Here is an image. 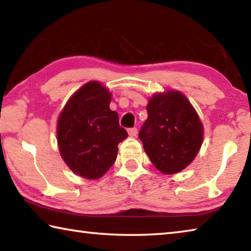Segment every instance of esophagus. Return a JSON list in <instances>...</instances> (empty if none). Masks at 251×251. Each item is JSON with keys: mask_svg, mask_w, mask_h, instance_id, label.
I'll list each match as a JSON object with an SVG mask.
<instances>
[{"mask_svg": "<svg viewBox=\"0 0 251 251\" xmlns=\"http://www.w3.org/2000/svg\"><path fill=\"white\" fill-rule=\"evenodd\" d=\"M137 134H138V130H137V128H129L128 129V135L130 136V137H136V136H137Z\"/></svg>", "mask_w": 251, "mask_h": 251, "instance_id": "34e87169", "label": "esophagus"}]
</instances>
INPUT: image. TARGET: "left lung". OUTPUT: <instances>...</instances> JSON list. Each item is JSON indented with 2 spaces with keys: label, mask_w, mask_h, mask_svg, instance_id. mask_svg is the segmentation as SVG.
I'll return each mask as SVG.
<instances>
[{
  "label": "left lung",
  "mask_w": 251,
  "mask_h": 251,
  "mask_svg": "<svg viewBox=\"0 0 251 251\" xmlns=\"http://www.w3.org/2000/svg\"><path fill=\"white\" fill-rule=\"evenodd\" d=\"M148 118L139 131L150 161L165 175H175L194 160L203 143V124L184 94L167 90L149 99Z\"/></svg>",
  "instance_id": "left-lung-1"
}]
</instances>
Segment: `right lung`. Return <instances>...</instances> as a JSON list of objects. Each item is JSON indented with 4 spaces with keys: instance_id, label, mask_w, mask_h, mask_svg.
<instances>
[{
    "instance_id": "1",
    "label": "right lung",
    "mask_w": 251,
    "mask_h": 251,
    "mask_svg": "<svg viewBox=\"0 0 251 251\" xmlns=\"http://www.w3.org/2000/svg\"><path fill=\"white\" fill-rule=\"evenodd\" d=\"M112 93L99 81H90L76 91L59 114V151L72 172L89 180L105 175L116 160L117 146L127 131L111 111Z\"/></svg>"
}]
</instances>
